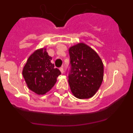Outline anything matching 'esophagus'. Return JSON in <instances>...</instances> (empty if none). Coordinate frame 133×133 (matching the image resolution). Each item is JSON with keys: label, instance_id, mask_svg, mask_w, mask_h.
Instances as JSON below:
<instances>
[{"label": "esophagus", "instance_id": "1", "mask_svg": "<svg viewBox=\"0 0 133 133\" xmlns=\"http://www.w3.org/2000/svg\"><path fill=\"white\" fill-rule=\"evenodd\" d=\"M60 71L61 72V73H63L64 72V69H63V66H61V67L59 68Z\"/></svg>", "mask_w": 133, "mask_h": 133}]
</instances>
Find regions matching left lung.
<instances>
[{
	"label": "left lung",
	"instance_id": "8db88e82",
	"mask_svg": "<svg viewBox=\"0 0 133 133\" xmlns=\"http://www.w3.org/2000/svg\"><path fill=\"white\" fill-rule=\"evenodd\" d=\"M69 83L74 96L80 99L93 97L103 80L101 59L92 49L79 43L69 49Z\"/></svg>",
	"mask_w": 133,
	"mask_h": 133
}]
</instances>
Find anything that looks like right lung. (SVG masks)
<instances>
[{
    "label": "right lung",
    "mask_w": 133,
    "mask_h": 133,
    "mask_svg": "<svg viewBox=\"0 0 133 133\" xmlns=\"http://www.w3.org/2000/svg\"><path fill=\"white\" fill-rule=\"evenodd\" d=\"M46 49L36 50L27 60L23 75L28 87L37 95H44L54 87L61 71L54 68Z\"/></svg>",
    "instance_id": "obj_1"
}]
</instances>
